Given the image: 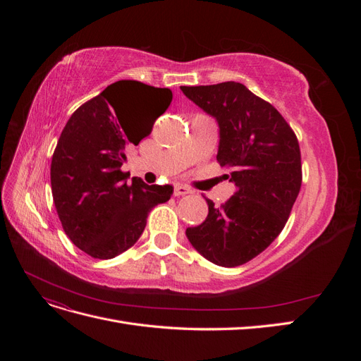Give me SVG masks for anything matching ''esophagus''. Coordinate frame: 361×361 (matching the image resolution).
I'll return each mask as SVG.
<instances>
[{
    "label": "esophagus",
    "instance_id": "1",
    "mask_svg": "<svg viewBox=\"0 0 361 361\" xmlns=\"http://www.w3.org/2000/svg\"><path fill=\"white\" fill-rule=\"evenodd\" d=\"M191 194V190L188 187H185V185H176L174 187V195H187Z\"/></svg>",
    "mask_w": 361,
    "mask_h": 361
}]
</instances>
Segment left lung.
I'll use <instances>...</instances> for the list:
<instances>
[{
  "label": "left lung",
  "instance_id": "left-lung-1",
  "mask_svg": "<svg viewBox=\"0 0 361 361\" xmlns=\"http://www.w3.org/2000/svg\"><path fill=\"white\" fill-rule=\"evenodd\" d=\"M220 126L216 161L231 169L236 192L224 204L206 199V220L187 238L215 265L233 268L260 255L285 227L301 188L297 135L269 102L241 82L182 85Z\"/></svg>",
  "mask_w": 361,
  "mask_h": 361
}]
</instances>
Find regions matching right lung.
I'll use <instances>...</instances> for the list:
<instances>
[{"label":"right lung","mask_w":361,"mask_h":361,"mask_svg":"<svg viewBox=\"0 0 361 361\" xmlns=\"http://www.w3.org/2000/svg\"><path fill=\"white\" fill-rule=\"evenodd\" d=\"M173 99L170 89L140 81H117L82 104L64 126L51 161L54 204L71 241L94 259H113L133 247L147 215L173 194L171 185L128 183L120 170L126 147L150 130L138 128L130 111L155 102L161 113Z\"/></svg>","instance_id":"obj_1"}]
</instances>
